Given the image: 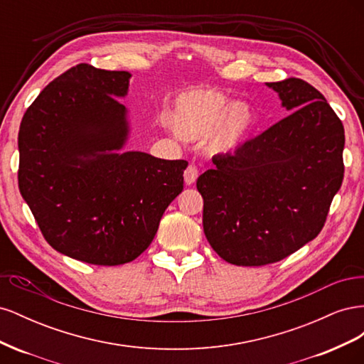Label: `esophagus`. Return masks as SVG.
<instances>
[{"mask_svg": "<svg viewBox=\"0 0 364 364\" xmlns=\"http://www.w3.org/2000/svg\"><path fill=\"white\" fill-rule=\"evenodd\" d=\"M197 176H199V171H197V168L194 167V165H188L186 167V170L183 171V179H185V183L186 185H193L197 179Z\"/></svg>", "mask_w": 364, "mask_h": 364, "instance_id": "obj_1", "label": "esophagus"}]
</instances>
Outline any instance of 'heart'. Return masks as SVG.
<instances>
[{
	"instance_id": "heart-1",
	"label": "heart",
	"mask_w": 364,
	"mask_h": 364,
	"mask_svg": "<svg viewBox=\"0 0 364 364\" xmlns=\"http://www.w3.org/2000/svg\"><path fill=\"white\" fill-rule=\"evenodd\" d=\"M167 123L183 139L205 136L206 150L213 155H229L247 141L258 117L245 102L229 103L217 90L193 87L174 98Z\"/></svg>"
}]
</instances>
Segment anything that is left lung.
<instances>
[{"mask_svg":"<svg viewBox=\"0 0 364 364\" xmlns=\"http://www.w3.org/2000/svg\"><path fill=\"white\" fill-rule=\"evenodd\" d=\"M267 86L290 114L197 179L206 240L235 266H266L314 240L343 182L345 129L325 97L294 77Z\"/></svg>","mask_w":364,"mask_h":364,"instance_id":"left-lung-1","label":"left lung"}]
</instances>
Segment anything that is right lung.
I'll list each match as a JSON object with an SVG mask.
<instances>
[{
	"label": "right lung",
	"instance_id": "1",
	"mask_svg": "<svg viewBox=\"0 0 364 364\" xmlns=\"http://www.w3.org/2000/svg\"><path fill=\"white\" fill-rule=\"evenodd\" d=\"M130 73L80 63L43 87L18 134L21 196L48 245L95 266L138 258L183 190L188 162L119 151Z\"/></svg>",
	"mask_w": 364,
	"mask_h": 364
}]
</instances>
